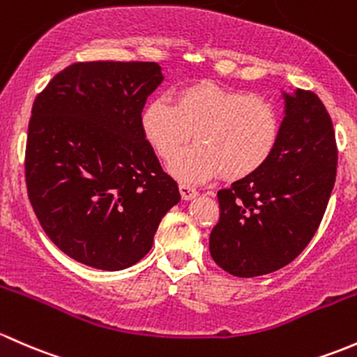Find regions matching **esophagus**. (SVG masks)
<instances>
[{"instance_id":"esophagus-1","label":"esophagus","mask_w":357,"mask_h":357,"mask_svg":"<svg viewBox=\"0 0 357 357\" xmlns=\"http://www.w3.org/2000/svg\"><path fill=\"white\" fill-rule=\"evenodd\" d=\"M178 189H180V196H182V199H185V201L194 199V197L197 196V190L194 189V187L187 185V183H180Z\"/></svg>"}]
</instances>
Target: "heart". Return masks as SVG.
Instances as JSON below:
<instances>
[{
  "instance_id": "heart-1",
  "label": "heart",
  "mask_w": 357,
  "mask_h": 357,
  "mask_svg": "<svg viewBox=\"0 0 357 357\" xmlns=\"http://www.w3.org/2000/svg\"><path fill=\"white\" fill-rule=\"evenodd\" d=\"M141 127L161 160H170L194 134L197 144L180 151L170 172L197 183L218 174L241 180L261 170L280 141L282 119L270 99L204 80L177 91L174 105L154 98Z\"/></svg>"
}]
</instances>
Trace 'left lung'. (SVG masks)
Listing matches in <instances>:
<instances>
[{
  "label": "left lung",
  "instance_id": "8db88e82",
  "mask_svg": "<svg viewBox=\"0 0 357 357\" xmlns=\"http://www.w3.org/2000/svg\"><path fill=\"white\" fill-rule=\"evenodd\" d=\"M335 130L311 91L285 98L273 156L256 174L218 190L209 252L235 277L271 273L304 251L321 223L337 177Z\"/></svg>",
  "mask_w": 357,
  "mask_h": 357
}]
</instances>
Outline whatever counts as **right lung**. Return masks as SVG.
<instances>
[{
    "label": "right lung",
    "instance_id": "right-lung-1",
    "mask_svg": "<svg viewBox=\"0 0 357 357\" xmlns=\"http://www.w3.org/2000/svg\"><path fill=\"white\" fill-rule=\"evenodd\" d=\"M161 80L154 61H79L32 105L29 201L47 237L79 263L108 271L137 263L180 201L141 127Z\"/></svg>",
    "mask_w": 357,
    "mask_h": 357
}]
</instances>
